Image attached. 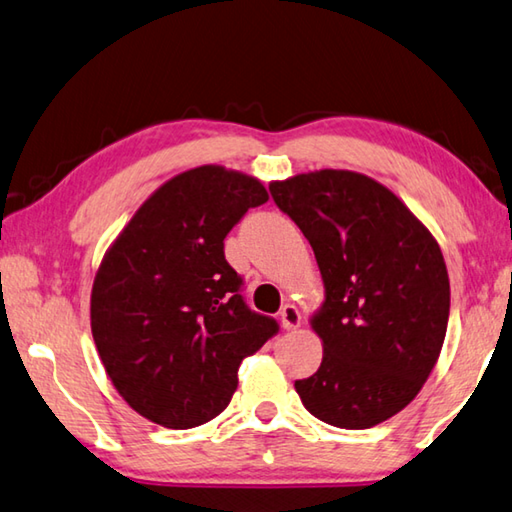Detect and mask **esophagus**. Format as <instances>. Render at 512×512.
<instances>
[{
  "mask_svg": "<svg viewBox=\"0 0 512 512\" xmlns=\"http://www.w3.org/2000/svg\"><path fill=\"white\" fill-rule=\"evenodd\" d=\"M281 325L285 330H296V327H301V312H298V307L287 303L283 310H281Z\"/></svg>",
  "mask_w": 512,
  "mask_h": 512,
  "instance_id": "esophagus-1",
  "label": "esophagus"
}]
</instances>
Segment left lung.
Wrapping results in <instances>:
<instances>
[{
    "mask_svg": "<svg viewBox=\"0 0 512 512\" xmlns=\"http://www.w3.org/2000/svg\"><path fill=\"white\" fill-rule=\"evenodd\" d=\"M269 191L310 240L325 285L310 318L321 368L294 388L316 419L372 428L417 397L441 354L450 281L439 243L363 173H298Z\"/></svg>",
    "mask_w": 512,
    "mask_h": 512,
    "instance_id": "1",
    "label": "left lung"
}]
</instances>
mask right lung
<instances>
[{
	"instance_id": "right-lung-1",
	"label": "right lung",
	"mask_w": 512,
	"mask_h": 512,
	"mask_svg": "<svg viewBox=\"0 0 512 512\" xmlns=\"http://www.w3.org/2000/svg\"><path fill=\"white\" fill-rule=\"evenodd\" d=\"M258 178L202 165L167 180L106 249L91 332L115 390L158 426L187 430L223 412L238 368L278 332L240 296L225 236L267 202Z\"/></svg>"
}]
</instances>
